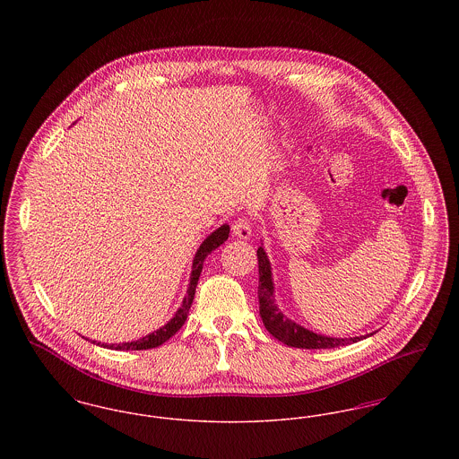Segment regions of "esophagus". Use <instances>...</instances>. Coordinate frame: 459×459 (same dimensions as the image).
Listing matches in <instances>:
<instances>
[{
    "label": "esophagus",
    "mask_w": 459,
    "mask_h": 459,
    "mask_svg": "<svg viewBox=\"0 0 459 459\" xmlns=\"http://www.w3.org/2000/svg\"><path fill=\"white\" fill-rule=\"evenodd\" d=\"M232 236L238 239H249L251 238V225L246 219H238L232 223Z\"/></svg>",
    "instance_id": "34e87169"
}]
</instances>
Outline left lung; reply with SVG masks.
<instances>
[{"mask_svg":"<svg viewBox=\"0 0 459 459\" xmlns=\"http://www.w3.org/2000/svg\"><path fill=\"white\" fill-rule=\"evenodd\" d=\"M258 270H260V285H258V299H260V315H262L264 328L281 342H284L290 348H301V350H332L337 346H348L352 342L363 341L373 335L370 332L367 335L359 337H330L322 335L313 330L296 324L294 320L287 318L282 309L277 305L275 299V284L272 275V264L266 256L264 247L260 246L258 251Z\"/></svg>","mask_w":459,"mask_h":459,"instance_id":"left-lung-1","label":"left lung"}]
</instances>
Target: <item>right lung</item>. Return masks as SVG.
<instances>
[{
  "mask_svg": "<svg viewBox=\"0 0 459 459\" xmlns=\"http://www.w3.org/2000/svg\"><path fill=\"white\" fill-rule=\"evenodd\" d=\"M229 232H230V227L227 223H223V225H220L217 230H213L206 239L201 242V246L197 247L196 255L193 258V270H191V279H189V285H187V294L184 296V301H182L180 307L175 311L174 316L163 327L154 330V332L148 333L143 339L132 341V342H122V344H101V342H96V341H91V342L96 344V346L115 351L153 350V348L161 346L163 342H167L174 335L175 332L184 325V322L187 320L189 309H191L193 299H195L197 281H199V275H201V270H203V263H204L206 256L212 251H215L225 240L229 239Z\"/></svg>",
  "mask_w": 459,
  "mask_h": 459,
  "instance_id": "obj_1",
  "label": "right lung"
}]
</instances>
